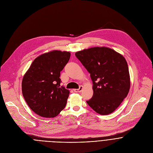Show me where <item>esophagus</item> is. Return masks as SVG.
Here are the masks:
<instances>
[{
  "instance_id": "34e87169",
  "label": "esophagus",
  "mask_w": 153,
  "mask_h": 153,
  "mask_svg": "<svg viewBox=\"0 0 153 153\" xmlns=\"http://www.w3.org/2000/svg\"><path fill=\"white\" fill-rule=\"evenodd\" d=\"M82 89H83V86H82V85H80L78 89H74L73 90L74 92L78 93V92H80L82 90Z\"/></svg>"
}]
</instances>
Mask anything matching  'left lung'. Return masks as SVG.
Returning a JSON list of instances; mask_svg holds the SVG:
<instances>
[{
    "label": "left lung",
    "instance_id": "obj_1",
    "mask_svg": "<svg viewBox=\"0 0 153 153\" xmlns=\"http://www.w3.org/2000/svg\"><path fill=\"white\" fill-rule=\"evenodd\" d=\"M93 81V96L86 103L96 113L114 111L127 96L130 78L125 57L113 49L94 47L75 54Z\"/></svg>",
    "mask_w": 153,
    "mask_h": 153
}]
</instances>
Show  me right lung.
Masks as SVG:
<instances>
[{
    "mask_svg": "<svg viewBox=\"0 0 153 153\" xmlns=\"http://www.w3.org/2000/svg\"><path fill=\"white\" fill-rule=\"evenodd\" d=\"M71 54L58 50L34 59L22 82L23 96L29 107L43 117L57 116L66 106L70 91L60 85V71Z\"/></svg>",
    "mask_w": 153,
    "mask_h": 153,
    "instance_id": "add662e5",
    "label": "right lung"
}]
</instances>
